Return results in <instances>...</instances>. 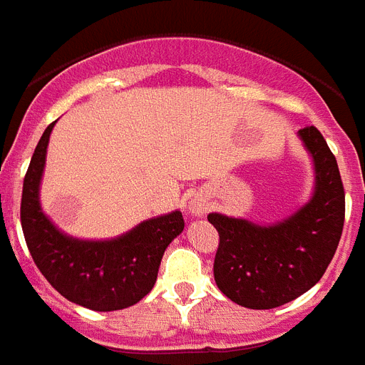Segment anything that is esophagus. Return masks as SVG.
Instances as JSON below:
<instances>
[{
  "label": "esophagus",
  "instance_id": "obj_1",
  "mask_svg": "<svg viewBox=\"0 0 365 365\" xmlns=\"http://www.w3.org/2000/svg\"><path fill=\"white\" fill-rule=\"evenodd\" d=\"M206 212H208V200H206V197L204 195H195L189 200L187 213H191L192 217H202Z\"/></svg>",
  "mask_w": 365,
  "mask_h": 365
}]
</instances>
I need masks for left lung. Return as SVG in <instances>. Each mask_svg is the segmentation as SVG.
<instances>
[{
  "mask_svg": "<svg viewBox=\"0 0 365 365\" xmlns=\"http://www.w3.org/2000/svg\"><path fill=\"white\" fill-rule=\"evenodd\" d=\"M313 161L315 183L309 200L269 225L213 212L219 232L213 277L238 306L274 309L315 287L341 238L345 191L334 153L313 125L298 131Z\"/></svg>",
  "mask_w": 365,
  "mask_h": 365,
  "instance_id": "8db88e82",
  "label": "left lung"
}]
</instances>
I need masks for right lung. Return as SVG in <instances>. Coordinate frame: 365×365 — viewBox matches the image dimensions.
<instances>
[{"mask_svg": "<svg viewBox=\"0 0 365 365\" xmlns=\"http://www.w3.org/2000/svg\"><path fill=\"white\" fill-rule=\"evenodd\" d=\"M54 125L56 121L44 129L24 178L20 221L29 253L50 285L73 304L93 311L133 306L155 285L163 253L185 227L182 212L146 219L108 240L63 232L44 213L38 197Z\"/></svg>", "mask_w": 365, "mask_h": 365, "instance_id": "1", "label": "right lung"}]
</instances>
